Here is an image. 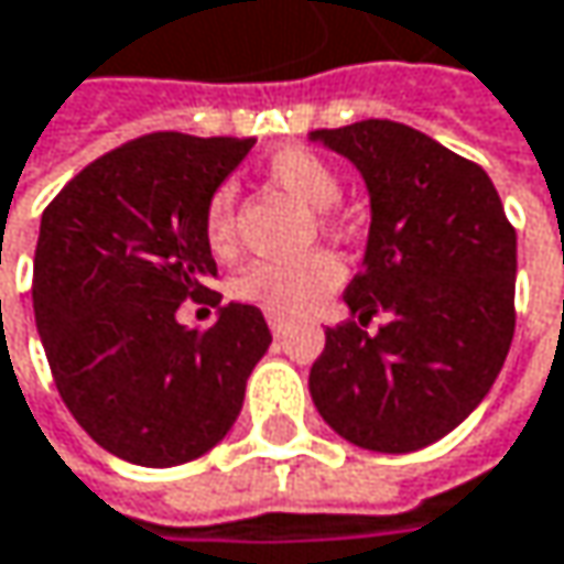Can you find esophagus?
Returning <instances> with one entry per match:
<instances>
[{"label":"esophagus","mask_w":564,"mask_h":564,"mask_svg":"<svg viewBox=\"0 0 564 564\" xmlns=\"http://www.w3.org/2000/svg\"><path fill=\"white\" fill-rule=\"evenodd\" d=\"M265 321H269V330H272L275 337H279V334H285V327H289V321H285V317L272 315V312L265 315Z\"/></svg>","instance_id":"1"}]
</instances>
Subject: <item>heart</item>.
<instances>
[{"label":"heart","mask_w":564,"mask_h":564,"mask_svg":"<svg viewBox=\"0 0 564 564\" xmlns=\"http://www.w3.org/2000/svg\"><path fill=\"white\" fill-rule=\"evenodd\" d=\"M265 175L305 207H315L321 227H334V207L340 197L337 172L305 145H282L265 159ZM204 240L214 256L237 249V191L220 184L204 207ZM344 282V265L330 252L302 259H256L234 279V295L279 317L308 315Z\"/></svg>","instance_id":"obj_1"}]
</instances>
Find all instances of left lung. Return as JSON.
I'll use <instances>...</instances> for the list:
<instances>
[{
    "instance_id": "left-lung-1",
    "label": "left lung",
    "mask_w": 564,
    "mask_h": 564,
    "mask_svg": "<svg viewBox=\"0 0 564 564\" xmlns=\"http://www.w3.org/2000/svg\"><path fill=\"white\" fill-rule=\"evenodd\" d=\"M370 191L364 272L344 292L357 321L324 330L308 389L321 419L350 445L419 452L480 405L513 340L517 230L487 172L425 132L364 119L317 129Z\"/></svg>"
}]
</instances>
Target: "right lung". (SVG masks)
I'll use <instances>...</instances> for the list:
<instances>
[{"label": "right lung", "mask_w": 564, "mask_h": 564, "mask_svg": "<svg viewBox=\"0 0 564 564\" xmlns=\"http://www.w3.org/2000/svg\"><path fill=\"white\" fill-rule=\"evenodd\" d=\"M256 139L152 132L74 175L41 214L35 324L70 415L109 455L175 467L237 422L272 344L256 305L230 302L207 330L181 302L220 305L204 240L207 197Z\"/></svg>", "instance_id": "obj_1"}]
</instances>
